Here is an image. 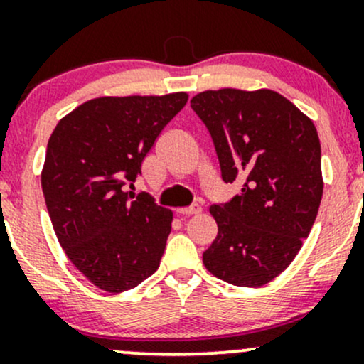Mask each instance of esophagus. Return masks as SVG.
<instances>
[{"mask_svg": "<svg viewBox=\"0 0 364 364\" xmlns=\"http://www.w3.org/2000/svg\"><path fill=\"white\" fill-rule=\"evenodd\" d=\"M201 212H203L201 205H191V206H187V208L177 210V213L182 215V217H191V215H198Z\"/></svg>", "mask_w": 364, "mask_h": 364, "instance_id": "obj_1", "label": "esophagus"}]
</instances>
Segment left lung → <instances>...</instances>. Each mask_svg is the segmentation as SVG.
<instances>
[{
  "instance_id": "1",
  "label": "left lung",
  "mask_w": 364,
  "mask_h": 364,
  "mask_svg": "<svg viewBox=\"0 0 364 364\" xmlns=\"http://www.w3.org/2000/svg\"><path fill=\"white\" fill-rule=\"evenodd\" d=\"M191 107L212 135L222 181L241 183L229 203L210 206L218 234L203 264L225 283L262 287L291 264L318 215V132L272 90H206Z\"/></svg>"
}]
</instances>
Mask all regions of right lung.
Masks as SVG:
<instances>
[{
  "label": "right lung",
  "instance_id": "add662e5",
  "mask_svg": "<svg viewBox=\"0 0 364 364\" xmlns=\"http://www.w3.org/2000/svg\"><path fill=\"white\" fill-rule=\"evenodd\" d=\"M187 93L99 97L64 116L46 147L41 187L68 259L100 290L135 288L159 267L173 213L124 193Z\"/></svg>",
  "mask_w": 364,
  "mask_h": 364
}]
</instances>
